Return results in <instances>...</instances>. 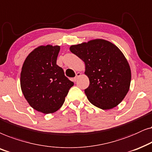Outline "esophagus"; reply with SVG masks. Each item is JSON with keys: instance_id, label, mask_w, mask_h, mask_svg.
<instances>
[{"instance_id": "obj_1", "label": "esophagus", "mask_w": 152, "mask_h": 152, "mask_svg": "<svg viewBox=\"0 0 152 152\" xmlns=\"http://www.w3.org/2000/svg\"><path fill=\"white\" fill-rule=\"evenodd\" d=\"M80 76H81V73H80V72L76 73V76H75V78H74V81H76V80L78 79V77H80Z\"/></svg>"}]
</instances>
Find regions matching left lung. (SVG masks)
<instances>
[{"label": "left lung", "mask_w": 152, "mask_h": 152, "mask_svg": "<svg viewBox=\"0 0 152 152\" xmlns=\"http://www.w3.org/2000/svg\"><path fill=\"white\" fill-rule=\"evenodd\" d=\"M70 50L86 64L85 74L90 85L85 93L89 102L102 110L120 104L129 90L131 73L118 47L106 40L96 39L71 46Z\"/></svg>", "instance_id": "left-lung-1"}]
</instances>
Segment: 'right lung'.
<instances>
[{
	"label": "right lung",
	"mask_w": 152,
	"mask_h": 152,
	"mask_svg": "<svg viewBox=\"0 0 152 152\" xmlns=\"http://www.w3.org/2000/svg\"><path fill=\"white\" fill-rule=\"evenodd\" d=\"M59 46L36 48L27 56L21 72V88L30 106L44 114L61 108L74 83L56 64Z\"/></svg>",
	"instance_id": "obj_1"
}]
</instances>
